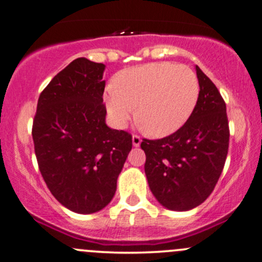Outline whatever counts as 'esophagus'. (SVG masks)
<instances>
[{
    "label": "esophagus",
    "mask_w": 262,
    "mask_h": 262,
    "mask_svg": "<svg viewBox=\"0 0 262 262\" xmlns=\"http://www.w3.org/2000/svg\"><path fill=\"white\" fill-rule=\"evenodd\" d=\"M132 142H133V145H134V146H139L140 143H142V139H140L139 136H137V134H134L133 138H132Z\"/></svg>",
    "instance_id": "34e87169"
}]
</instances>
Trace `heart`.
I'll use <instances>...</instances> for the list:
<instances>
[{"mask_svg":"<svg viewBox=\"0 0 262 262\" xmlns=\"http://www.w3.org/2000/svg\"><path fill=\"white\" fill-rule=\"evenodd\" d=\"M199 92V79L191 68L159 62L120 72L104 100L118 128H124L137 107L136 118L146 133L165 137L185 124Z\"/></svg>","mask_w":262,"mask_h":262,"instance_id":"b5f03b06","label":"heart"}]
</instances>
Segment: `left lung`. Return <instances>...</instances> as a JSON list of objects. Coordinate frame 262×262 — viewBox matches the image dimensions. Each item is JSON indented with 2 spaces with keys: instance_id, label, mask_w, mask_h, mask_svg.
<instances>
[{
  "instance_id": "1",
  "label": "left lung",
  "mask_w": 262,
  "mask_h": 262,
  "mask_svg": "<svg viewBox=\"0 0 262 262\" xmlns=\"http://www.w3.org/2000/svg\"><path fill=\"white\" fill-rule=\"evenodd\" d=\"M200 92L182 128L162 139H143L149 188L166 209L190 210L208 199L225 165L229 120L219 89L195 67Z\"/></svg>"
}]
</instances>
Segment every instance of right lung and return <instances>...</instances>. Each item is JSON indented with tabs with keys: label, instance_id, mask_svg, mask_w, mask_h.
Returning <instances> with one entry per match:
<instances>
[{
	"label": "right lung",
	"instance_id": "1",
	"mask_svg": "<svg viewBox=\"0 0 262 262\" xmlns=\"http://www.w3.org/2000/svg\"><path fill=\"white\" fill-rule=\"evenodd\" d=\"M105 66L77 58L39 94L34 153L43 180L70 210L92 214L113 199L132 134L105 124Z\"/></svg>",
	"mask_w": 262,
	"mask_h": 262
}]
</instances>
